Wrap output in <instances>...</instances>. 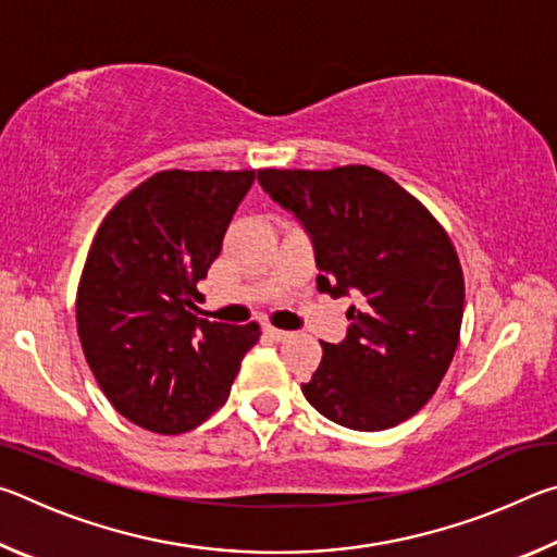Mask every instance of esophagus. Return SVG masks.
Masks as SVG:
<instances>
[{"label":"esophagus","instance_id":"34e87169","mask_svg":"<svg viewBox=\"0 0 557 557\" xmlns=\"http://www.w3.org/2000/svg\"><path fill=\"white\" fill-rule=\"evenodd\" d=\"M265 334L272 338V342H285V338L289 336V332H285V329H275V326H265Z\"/></svg>","mask_w":557,"mask_h":557}]
</instances>
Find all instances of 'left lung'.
Segmentation results:
<instances>
[{"label":"left lung","mask_w":557,"mask_h":557,"mask_svg":"<svg viewBox=\"0 0 557 557\" xmlns=\"http://www.w3.org/2000/svg\"><path fill=\"white\" fill-rule=\"evenodd\" d=\"M258 182L312 238L317 289L356 297L344 342H322L305 398L361 432L408 420L435 395L459 344L465 275L447 231L373 166L258 169Z\"/></svg>","instance_id":"left-lung-1"}]
</instances>
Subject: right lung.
Instances as JSON below:
<instances>
[{
  "label": "right lung",
  "mask_w": 557,
  "mask_h": 557,
  "mask_svg": "<svg viewBox=\"0 0 557 557\" xmlns=\"http://www.w3.org/2000/svg\"><path fill=\"white\" fill-rule=\"evenodd\" d=\"M256 172L169 169L120 199L92 238L75 322L83 354L122 418L188 432L228 400L260 326L196 317V282L219 258Z\"/></svg>",
  "instance_id": "obj_1"
}]
</instances>
